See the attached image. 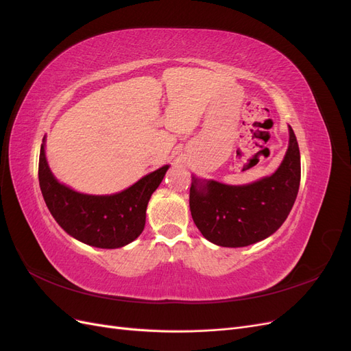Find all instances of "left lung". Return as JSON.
<instances>
[{
  "label": "left lung",
  "instance_id": "obj_1",
  "mask_svg": "<svg viewBox=\"0 0 351 351\" xmlns=\"http://www.w3.org/2000/svg\"><path fill=\"white\" fill-rule=\"evenodd\" d=\"M289 149L269 177L228 186L193 177L190 212L206 240L222 247H244L269 237L289 217L300 186V151L291 127Z\"/></svg>",
  "mask_w": 351,
  "mask_h": 351
}]
</instances>
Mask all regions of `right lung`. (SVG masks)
<instances>
[{"label": "right lung", "instance_id": "obj_1", "mask_svg": "<svg viewBox=\"0 0 351 351\" xmlns=\"http://www.w3.org/2000/svg\"><path fill=\"white\" fill-rule=\"evenodd\" d=\"M168 168L169 165L158 168L120 193L83 195L58 183L48 167L45 147L42 145L38 176L40 192L51 215L67 234L89 246L117 249L142 234L147 202L161 184Z\"/></svg>", "mask_w": 351, "mask_h": 351}]
</instances>
